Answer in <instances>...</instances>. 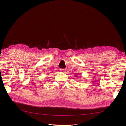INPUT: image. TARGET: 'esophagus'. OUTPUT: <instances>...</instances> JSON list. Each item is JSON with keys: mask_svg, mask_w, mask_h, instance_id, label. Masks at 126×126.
Here are the masks:
<instances>
[{"mask_svg": "<svg viewBox=\"0 0 126 126\" xmlns=\"http://www.w3.org/2000/svg\"><path fill=\"white\" fill-rule=\"evenodd\" d=\"M65 71H66V70H65V69H60V72H61V73H65Z\"/></svg>", "mask_w": 126, "mask_h": 126, "instance_id": "obj_1", "label": "esophagus"}]
</instances>
